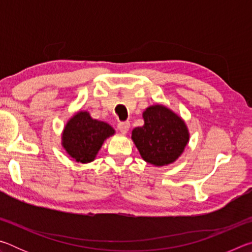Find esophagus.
Segmentation results:
<instances>
[{
    "label": "esophagus",
    "instance_id": "1",
    "mask_svg": "<svg viewBox=\"0 0 252 252\" xmlns=\"http://www.w3.org/2000/svg\"><path fill=\"white\" fill-rule=\"evenodd\" d=\"M118 130L121 132V133L126 134L127 131H129V127H130V122L129 121H121L118 123Z\"/></svg>",
    "mask_w": 252,
    "mask_h": 252
}]
</instances>
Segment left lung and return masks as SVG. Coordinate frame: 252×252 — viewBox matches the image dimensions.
<instances>
[{
	"instance_id": "obj_1",
	"label": "left lung",
	"mask_w": 252,
	"mask_h": 252,
	"mask_svg": "<svg viewBox=\"0 0 252 252\" xmlns=\"http://www.w3.org/2000/svg\"><path fill=\"white\" fill-rule=\"evenodd\" d=\"M144 126L132 131V139L143 160L155 165L176 161L189 140L187 126L163 105H153L143 113Z\"/></svg>"
}]
</instances>
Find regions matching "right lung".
I'll return each mask as SVG.
<instances>
[{"label": "right lung", "instance_id": "1", "mask_svg": "<svg viewBox=\"0 0 252 252\" xmlns=\"http://www.w3.org/2000/svg\"><path fill=\"white\" fill-rule=\"evenodd\" d=\"M114 130L108 123L93 120L88 112H79L63 132V147L78 162L87 163L95 158L97 151Z\"/></svg>", "mask_w": 252, "mask_h": 252}]
</instances>
